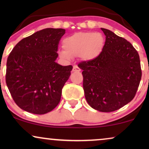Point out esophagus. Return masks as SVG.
Wrapping results in <instances>:
<instances>
[{
    "mask_svg": "<svg viewBox=\"0 0 149 149\" xmlns=\"http://www.w3.org/2000/svg\"><path fill=\"white\" fill-rule=\"evenodd\" d=\"M80 71H81V69L79 68L78 66H73L72 72H80Z\"/></svg>",
    "mask_w": 149,
    "mask_h": 149,
    "instance_id": "1",
    "label": "esophagus"
}]
</instances>
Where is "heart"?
Instances as JSON below:
<instances>
[{"label":"heart","mask_w":149,"mask_h":149,"mask_svg":"<svg viewBox=\"0 0 149 149\" xmlns=\"http://www.w3.org/2000/svg\"><path fill=\"white\" fill-rule=\"evenodd\" d=\"M104 45V38L99 32H77L65 38L62 41L64 50L59 52L65 60L80 56L84 61H91L99 56Z\"/></svg>","instance_id":"heart-1"}]
</instances>
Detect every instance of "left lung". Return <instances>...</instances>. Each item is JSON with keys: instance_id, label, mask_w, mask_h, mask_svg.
I'll use <instances>...</instances> for the list:
<instances>
[{"instance_id": "left-lung-1", "label": "left lung", "mask_w": 149, "mask_h": 149, "mask_svg": "<svg viewBox=\"0 0 149 149\" xmlns=\"http://www.w3.org/2000/svg\"><path fill=\"white\" fill-rule=\"evenodd\" d=\"M95 60L83 62V89L89 105L100 112H113L131 102L142 77L140 57L132 45L111 30Z\"/></svg>"}]
</instances>
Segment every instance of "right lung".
Instances as JSON below:
<instances>
[{
    "mask_svg": "<svg viewBox=\"0 0 149 149\" xmlns=\"http://www.w3.org/2000/svg\"><path fill=\"white\" fill-rule=\"evenodd\" d=\"M66 30L45 28L20 40L7 58L6 83L18 107L43 115L60 102L72 66L56 62L58 46Z\"/></svg>",
    "mask_w": 149,
    "mask_h": 149,
    "instance_id": "obj_1",
    "label": "right lung"
}]
</instances>
